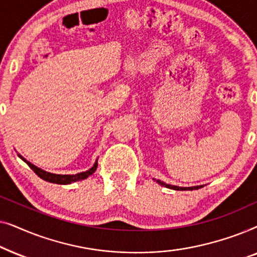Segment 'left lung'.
Listing matches in <instances>:
<instances>
[{
	"label": "left lung",
	"instance_id": "obj_1",
	"mask_svg": "<svg viewBox=\"0 0 257 257\" xmlns=\"http://www.w3.org/2000/svg\"><path fill=\"white\" fill-rule=\"evenodd\" d=\"M157 182H158V184H160L161 186H165V187H167V188L175 189V191H193V189H199V188H201V186H194V187H188V188H185V187H178V186L167 185V184H165V182L160 181V180H157Z\"/></svg>",
	"mask_w": 257,
	"mask_h": 257
}]
</instances>
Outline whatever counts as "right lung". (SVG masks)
Instances as JSON below:
<instances>
[{"label": "right lung", "instance_id": "1", "mask_svg": "<svg viewBox=\"0 0 257 257\" xmlns=\"http://www.w3.org/2000/svg\"><path fill=\"white\" fill-rule=\"evenodd\" d=\"M20 158L23 161H26V163L28 164V166H29L31 170H33L41 179H43V180H45V181L52 182V184H58V185H68V184H71V182L83 180V179H86L87 177H90L91 174H93L94 171L97 170V161H96L93 166L91 167L89 171L82 172V173H77V174H72V175L52 174V173H49V172H45L43 170H41V168L36 167L35 165H33L31 163H29V161H27L26 159H24L23 157L20 156Z\"/></svg>", "mask_w": 257, "mask_h": 257}]
</instances>
